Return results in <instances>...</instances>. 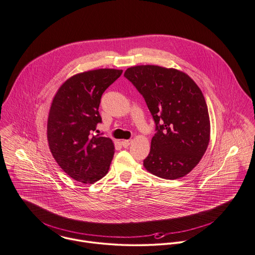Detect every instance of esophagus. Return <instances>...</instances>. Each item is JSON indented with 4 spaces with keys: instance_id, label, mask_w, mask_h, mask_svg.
Returning a JSON list of instances; mask_svg holds the SVG:
<instances>
[{
    "instance_id": "34e87169",
    "label": "esophagus",
    "mask_w": 255,
    "mask_h": 255,
    "mask_svg": "<svg viewBox=\"0 0 255 255\" xmlns=\"http://www.w3.org/2000/svg\"><path fill=\"white\" fill-rule=\"evenodd\" d=\"M131 143H132V140H123V141L121 142V144H122V146H123L124 148H127Z\"/></svg>"
}]
</instances>
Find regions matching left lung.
<instances>
[{
    "mask_svg": "<svg viewBox=\"0 0 255 255\" xmlns=\"http://www.w3.org/2000/svg\"><path fill=\"white\" fill-rule=\"evenodd\" d=\"M156 124L144 167L153 175L176 180L189 174L207 151L211 124L202 90L185 72L158 65L127 68Z\"/></svg>",
    "mask_w": 255,
    "mask_h": 255,
    "instance_id": "obj_1",
    "label": "left lung"
}]
</instances>
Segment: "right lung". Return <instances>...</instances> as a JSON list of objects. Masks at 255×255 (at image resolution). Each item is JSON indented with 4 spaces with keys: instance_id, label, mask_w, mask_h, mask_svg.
I'll return each instance as SVG.
<instances>
[{
    "instance_id": "right-lung-1",
    "label": "right lung",
    "mask_w": 255,
    "mask_h": 255,
    "mask_svg": "<svg viewBox=\"0 0 255 255\" xmlns=\"http://www.w3.org/2000/svg\"><path fill=\"white\" fill-rule=\"evenodd\" d=\"M122 72L101 68L75 74L52 100L47 120L49 149L58 166L75 181L93 184L108 173L113 142L93 132L102 122L98 111L101 96Z\"/></svg>"
}]
</instances>
